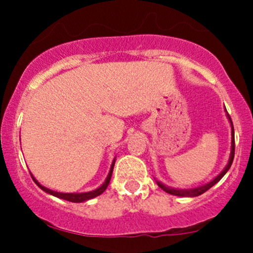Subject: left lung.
<instances>
[{
    "instance_id": "8db88e82",
    "label": "left lung",
    "mask_w": 253,
    "mask_h": 253,
    "mask_svg": "<svg viewBox=\"0 0 253 253\" xmlns=\"http://www.w3.org/2000/svg\"><path fill=\"white\" fill-rule=\"evenodd\" d=\"M226 113H227V110H226ZM227 118H228L229 123H231V127H232V146H231V155H229L228 163L225 167V169H223L221 172H220L219 175H217L215 178L213 179V181L206 183V184H203V185H200V187H197V188H193V189H175V188L167 187V185H164L163 183L157 182V184L159 185V188H162V189H163L165 193L171 194V195L182 196V197H195V196L201 195V194H203V193H206V191H207L208 189H211V188L213 187L214 184H216V183L219 182L223 176H225V173L227 172V171L229 170V168H231L232 163H233L234 147H236V146H234V128H233V124H232L231 117H229V115H228V113H227Z\"/></svg>"
}]
</instances>
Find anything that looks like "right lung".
Instances as JSON below:
<instances>
[{
	"instance_id": "1",
	"label": "right lung",
	"mask_w": 253,
	"mask_h": 253,
	"mask_svg": "<svg viewBox=\"0 0 253 253\" xmlns=\"http://www.w3.org/2000/svg\"><path fill=\"white\" fill-rule=\"evenodd\" d=\"M114 164H115V159L113 161L112 167H110V170H109V173H108V176H107L106 181L103 182V184L101 185V187H98L97 189L88 191V193H58V191H53V190L48 189V188H45L43 185L40 184V183L38 182L36 178H34V176L32 175V173H31V176H32V178H33V181L36 182V184L38 185V187H39L40 189H42L43 191H45V193L50 194V195H53L56 197H59V199L66 200V201L80 203V202L88 201V200H90V199H94V197L101 195V194H102L103 191L107 189V187H108V184L110 182V178H112V173H113V169H114Z\"/></svg>"
}]
</instances>
